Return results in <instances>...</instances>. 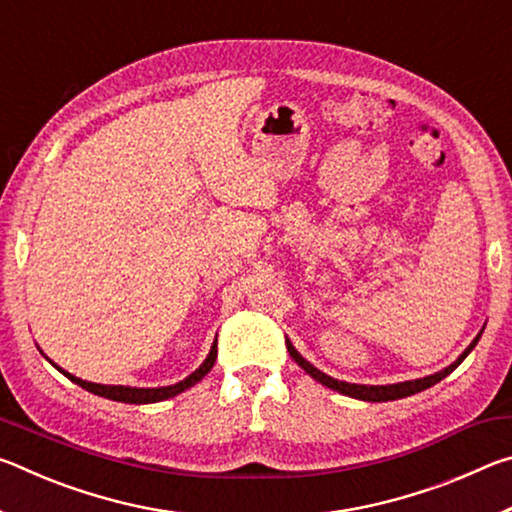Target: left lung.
<instances>
[{
  "label": "left lung",
  "instance_id": "left-lung-1",
  "mask_svg": "<svg viewBox=\"0 0 512 512\" xmlns=\"http://www.w3.org/2000/svg\"><path fill=\"white\" fill-rule=\"evenodd\" d=\"M481 334H483V329H481L479 334H476V339H474L470 345H467L461 357H458V359L452 363V366H447L445 370L436 372V375L422 377V379L400 381V384H388V386H366V384H348V381H339V379L329 377V375H325V372H320L318 368L311 366V363H309L305 357H302V354H300L296 348H293L289 339H287V350H289V354H291V359L296 361L298 366H300L302 370H305L309 377H314V379L320 381V384H323V386L332 388V391H339L341 395H348V397H354V400H363V402H391V400H402V397H409V395L420 393V391H424V388L438 384L440 379H445V377L449 375V372L461 366L467 354H470V352L474 350V345L479 343Z\"/></svg>",
  "mask_w": 512,
  "mask_h": 512
}]
</instances>
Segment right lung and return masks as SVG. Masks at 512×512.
<instances>
[{"label":"right lung","mask_w":512,"mask_h":512,"mask_svg":"<svg viewBox=\"0 0 512 512\" xmlns=\"http://www.w3.org/2000/svg\"><path fill=\"white\" fill-rule=\"evenodd\" d=\"M216 361V341L212 343V350L210 354H207V359L201 363V368H196L192 375L185 377L183 381H178V384L173 386H160V388H133V386H103V384H94V381H85V379H79L74 375H69V372H65L60 366H54L63 372V375L74 381V384H79L81 388H85V391H90L94 395L99 397H106V400H115V402H124V404H151V402H162V400H169V397H176L178 393L187 391L189 386H194L201 381L207 372L212 370Z\"/></svg>","instance_id":"right-lung-1"}]
</instances>
